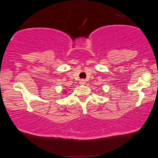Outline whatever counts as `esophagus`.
Masks as SVG:
<instances>
[{
    "label": "esophagus",
    "mask_w": 158,
    "mask_h": 158,
    "mask_svg": "<svg viewBox=\"0 0 158 158\" xmlns=\"http://www.w3.org/2000/svg\"><path fill=\"white\" fill-rule=\"evenodd\" d=\"M85 83H86V82H85V80H81V81H80V84L81 85H85Z\"/></svg>",
    "instance_id": "1"
}]
</instances>
